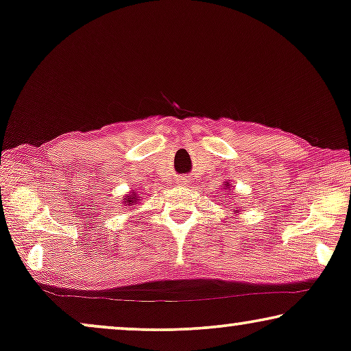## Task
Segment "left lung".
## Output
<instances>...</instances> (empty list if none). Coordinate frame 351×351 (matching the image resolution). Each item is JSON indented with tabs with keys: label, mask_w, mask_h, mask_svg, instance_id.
I'll use <instances>...</instances> for the list:
<instances>
[{
	"label": "left lung",
	"mask_w": 351,
	"mask_h": 351,
	"mask_svg": "<svg viewBox=\"0 0 351 351\" xmlns=\"http://www.w3.org/2000/svg\"><path fill=\"white\" fill-rule=\"evenodd\" d=\"M227 186H229V182H227ZM227 186H226V187H227Z\"/></svg>",
	"instance_id": "1"
}]
</instances>
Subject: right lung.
<instances>
[{
	"label": "right lung",
	"mask_w": 351,
	"mask_h": 351,
	"mask_svg": "<svg viewBox=\"0 0 351 351\" xmlns=\"http://www.w3.org/2000/svg\"><path fill=\"white\" fill-rule=\"evenodd\" d=\"M136 200H138V199H136V195H135V194H127V195L124 197V202H122V204H124L125 206H127V205L130 206V205L135 204Z\"/></svg>",
	"instance_id": "1"
}]
</instances>
